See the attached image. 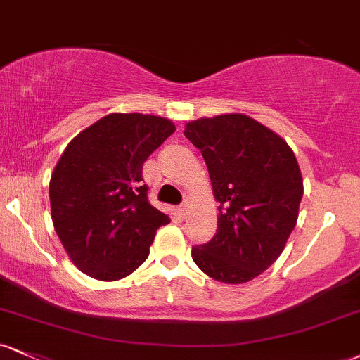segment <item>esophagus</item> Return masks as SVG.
Returning a JSON list of instances; mask_svg holds the SVG:
<instances>
[{
	"instance_id": "34e87169",
	"label": "esophagus",
	"mask_w": 360,
	"mask_h": 360,
	"mask_svg": "<svg viewBox=\"0 0 360 360\" xmlns=\"http://www.w3.org/2000/svg\"><path fill=\"white\" fill-rule=\"evenodd\" d=\"M177 213L183 216V218H186V216H188V213H189V206L188 205H181L179 207H177Z\"/></svg>"
}]
</instances>
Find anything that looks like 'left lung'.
I'll use <instances>...</instances> for the list:
<instances>
[{
	"label": "left lung",
	"instance_id": "obj_1",
	"mask_svg": "<svg viewBox=\"0 0 360 360\" xmlns=\"http://www.w3.org/2000/svg\"><path fill=\"white\" fill-rule=\"evenodd\" d=\"M184 136L201 150L218 206V229L194 246V263L223 283H246L283 251L298 219L304 179L292 147L245 114L201 117Z\"/></svg>",
	"mask_w": 360,
	"mask_h": 360
}]
</instances>
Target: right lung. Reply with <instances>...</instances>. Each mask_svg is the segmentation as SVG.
<instances>
[{
    "mask_svg": "<svg viewBox=\"0 0 360 360\" xmlns=\"http://www.w3.org/2000/svg\"><path fill=\"white\" fill-rule=\"evenodd\" d=\"M176 131L166 117L114 112L75 136L50 179L51 219L72 263L115 281L149 257L167 214L147 201L142 164Z\"/></svg>",
    "mask_w": 360,
    "mask_h": 360,
    "instance_id": "obj_1",
    "label": "right lung"
}]
</instances>
